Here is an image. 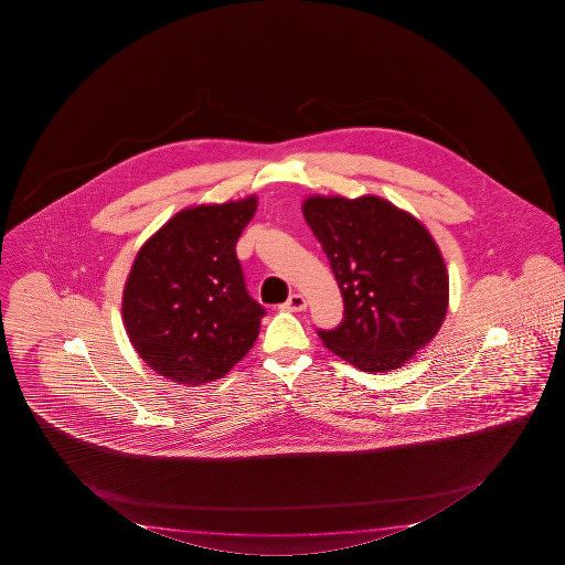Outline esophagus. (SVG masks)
<instances>
[{
  "label": "esophagus",
  "mask_w": 565,
  "mask_h": 565,
  "mask_svg": "<svg viewBox=\"0 0 565 565\" xmlns=\"http://www.w3.org/2000/svg\"><path fill=\"white\" fill-rule=\"evenodd\" d=\"M305 308H307V298L302 297V295H297V292L290 295L287 302L282 305V310H288V312H300Z\"/></svg>",
  "instance_id": "obj_1"
}]
</instances>
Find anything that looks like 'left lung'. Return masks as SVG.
I'll return each instance as SVG.
<instances>
[{
	"label": "left lung",
	"mask_w": 565,
	"mask_h": 565,
	"mask_svg": "<svg viewBox=\"0 0 565 565\" xmlns=\"http://www.w3.org/2000/svg\"><path fill=\"white\" fill-rule=\"evenodd\" d=\"M302 213L344 298L334 330H318L335 355L362 372L407 364L439 332L449 275L419 221L390 201L312 195Z\"/></svg>",
	"instance_id": "8db88e82"
}]
</instances>
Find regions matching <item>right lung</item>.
Returning a JSON list of instances; mask_svg holds the SVG:
<instances>
[{"label": "right lung", "mask_w": 565, "mask_h": 565, "mask_svg": "<svg viewBox=\"0 0 565 565\" xmlns=\"http://www.w3.org/2000/svg\"><path fill=\"white\" fill-rule=\"evenodd\" d=\"M255 210L250 195L180 211L138 250L122 318L138 355L166 380L215 382L255 344L267 312L235 250Z\"/></svg>", "instance_id": "1"}]
</instances>
